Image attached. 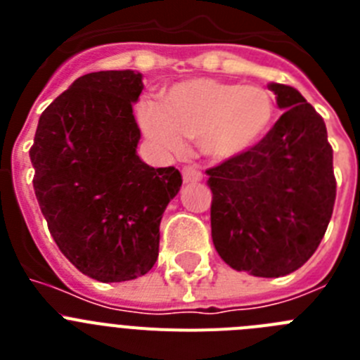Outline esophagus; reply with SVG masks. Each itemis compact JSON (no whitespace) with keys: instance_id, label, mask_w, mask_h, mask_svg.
Instances as JSON below:
<instances>
[{"instance_id":"34e87169","label":"esophagus","mask_w":360,"mask_h":360,"mask_svg":"<svg viewBox=\"0 0 360 360\" xmlns=\"http://www.w3.org/2000/svg\"><path fill=\"white\" fill-rule=\"evenodd\" d=\"M182 178L186 184H195L202 180V173L196 165H186L182 169Z\"/></svg>"}]
</instances>
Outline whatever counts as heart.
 Instances as JSON below:
<instances>
[{
    "instance_id": "1",
    "label": "heart",
    "mask_w": 360,
    "mask_h": 360,
    "mask_svg": "<svg viewBox=\"0 0 360 360\" xmlns=\"http://www.w3.org/2000/svg\"><path fill=\"white\" fill-rule=\"evenodd\" d=\"M274 98L262 86H241L216 79H189L171 86L164 104H144L141 126L149 141L167 153L198 141L216 160L240 157L269 131Z\"/></svg>"
}]
</instances>
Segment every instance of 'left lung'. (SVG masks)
Segmentation results:
<instances>
[{
	"label": "left lung",
	"instance_id": "left-lung-1",
	"mask_svg": "<svg viewBox=\"0 0 360 360\" xmlns=\"http://www.w3.org/2000/svg\"><path fill=\"white\" fill-rule=\"evenodd\" d=\"M283 115L252 149L207 169L219 257L257 278L287 276L311 257L335 203L333 149L323 117L295 88L272 82Z\"/></svg>",
	"mask_w": 360,
	"mask_h": 360
}]
</instances>
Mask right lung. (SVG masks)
<instances>
[{
    "label": "right lung",
    "mask_w": 360,
    "mask_h": 360,
    "mask_svg": "<svg viewBox=\"0 0 360 360\" xmlns=\"http://www.w3.org/2000/svg\"><path fill=\"white\" fill-rule=\"evenodd\" d=\"M142 90L133 70L86 73L43 111L30 148L50 234L75 269L103 283L151 270L162 214L182 186L173 165L155 169L136 155Z\"/></svg>",
    "instance_id": "right-lung-1"
}]
</instances>
